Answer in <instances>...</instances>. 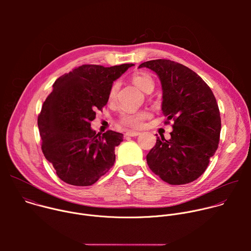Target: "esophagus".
I'll list each match as a JSON object with an SVG mask.
<instances>
[{"label": "esophagus", "mask_w": 251, "mask_h": 251, "mask_svg": "<svg viewBox=\"0 0 251 251\" xmlns=\"http://www.w3.org/2000/svg\"><path fill=\"white\" fill-rule=\"evenodd\" d=\"M140 133L139 132H136V131H127L126 133H125V136L126 137H136V136H138Z\"/></svg>", "instance_id": "esophagus-1"}]
</instances>
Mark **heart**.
<instances>
[{
  "label": "heart",
  "instance_id": "1",
  "mask_svg": "<svg viewBox=\"0 0 251 251\" xmlns=\"http://www.w3.org/2000/svg\"><path fill=\"white\" fill-rule=\"evenodd\" d=\"M133 82L140 87L144 92L150 93L155 88V81L153 77L146 73H137L132 77ZM119 88L118 82H114L109 90L108 99L113 101L117 96V91ZM150 117L149 112L147 111H131V110H124L121 112L119 117V123L123 126L138 129L141 128L144 124L145 120Z\"/></svg>",
  "mask_w": 251,
  "mask_h": 251
}]
</instances>
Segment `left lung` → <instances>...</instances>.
Listing matches in <instances>:
<instances>
[{
    "label": "left lung",
    "mask_w": 251,
    "mask_h": 251,
    "mask_svg": "<svg viewBox=\"0 0 251 251\" xmlns=\"http://www.w3.org/2000/svg\"><path fill=\"white\" fill-rule=\"evenodd\" d=\"M139 67L159 75L165 124L174 121L171 138L157 137L147 164L170 185L192 183L203 174L219 147L222 120L217 99L202 78L181 63L155 59Z\"/></svg>",
    "instance_id": "1"
}]
</instances>
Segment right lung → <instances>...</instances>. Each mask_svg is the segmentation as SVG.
Wrapping results in <instances>:
<instances>
[{
  "instance_id": "obj_1",
  "label": "right lung",
  "mask_w": 251,
  "mask_h": 251,
  "mask_svg": "<svg viewBox=\"0 0 251 251\" xmlns=\"http://www.w3.org/2000/svg\"><path fill=\"white\" fill-rule=\"evenodd\" d=\"M134 65L111 67L82 64L52 84L38 117L42 150L61 181L91 186L112 168L115 147L123 134L108 130L96 134L91 121L108 102L114 80Z\"/></svg>"
}]
</instances>
